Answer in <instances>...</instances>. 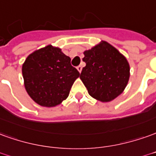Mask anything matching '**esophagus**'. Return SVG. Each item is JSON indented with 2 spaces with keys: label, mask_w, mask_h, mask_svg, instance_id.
I'll return each instance as SVG.
<instances>
[{
  "label": "esophagus",
  "mask_w": 156,
  "mask_h": 156,
  "mask_svg": "<svg viewBox=\"0 0 156 156\" xmlns=\"http://www.w3.org/2000/svg\"><path fill=\"white\" fill-rule=\"evenodd\" d=\"M82 68H83V67H82L81 65H79V66L77 67V69H78V71L79 72V73H81L82 72Z\"/></svg>",
  "instance_id": "1"
}]
</instances>
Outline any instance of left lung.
<instances>
[{
	"instance_id": "left-lung-1",
	"label": "left lung",
	"mask_w": 156,
	"mask_h": 156,
	"mask_svg": "<svg viewBox=\"0 0 156 156\" xmlns=\"http://www.w3.org/2000/svg\"><path fill=\"white\" fill-rule=\"evenodd\" d=\"M86 66L80 78L89 95L101 102H109L123 92L130 67L126 57L106 41H101L83 52Z\"/></svg>"
}]
</instances>
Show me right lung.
Returning a JSON list of instances; mask_svg holds the SVG:
<instances>
[{"instance_id": "obj_1", "label": "right lung", "mask_w": 156, "mask_h": 156, "mask_svg": "<svg viewBox=\"0 0 156 156\" xmlns=\"http://www.w3.org/2000/svg\"><path fill=\"white\" fill-rule=\"evenodd\" d=\"M27 93L41 106L53 107L66 100L78 71L71 58L58 47L49 44L26 58L22 67Z\"/></svg>"}]
</instances>
